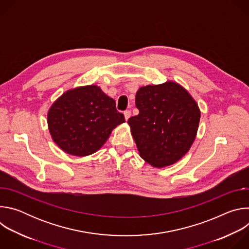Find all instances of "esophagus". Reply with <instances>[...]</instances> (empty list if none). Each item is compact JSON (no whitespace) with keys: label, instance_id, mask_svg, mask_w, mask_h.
Segmentation results:
<instances>
[{"label":"esophagus","instance_id":"1","mask_svg":"<svg viewBox=\"0 0 249 249\" xmlns=\"http://www.w3.org/2000/svg\"><path fill=\"white\" fill-rule=\"evenodd\" d=\"M124 116H125V119L128 120V119L130 118V116H131V111H130V110L124 111Z\"/></svg>","mask_w":249,"mask_h":249}]
</instances>
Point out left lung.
<instances>
[{
	"instance_id": "left-lung-1",
	"label": "left lung",
	"mask_w": 249,
	"mask_h": 249,
	"mask_svg": "<svg viewBox=\"0 0 249 249\" xmlns=\"http://www.w3.org/2000/svg\"><path fill=\"white\" fill-rule=\"evenodd\" d=\"M135 103L139 114L128 120L141 158L155 167L179 160L195 140L200 110L180 85L166 82L139 89Z\"/></svg>"
}]
</instances>
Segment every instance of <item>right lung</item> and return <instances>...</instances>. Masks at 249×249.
<instances>
[{
  "mask_svg": "<svg viewBox=\"0 0 249 249\" xmlns=\"http://www.w3.org/2000/svg\"><path fill=\"white\" fill-rule=\"evenodd\" d=\"M47 122L53 141L64 152L85 157L98 151L125 118L115 100L91 85L63 93L50 107Z\"/></svg>",
  "mask_w": 249,
  "mask_h": 249,
  "instance_id": "add662e5",
  "label": "right lung"
}]
</instances>
